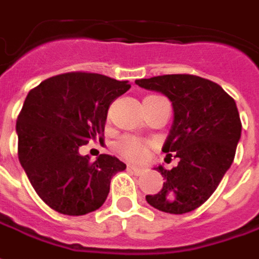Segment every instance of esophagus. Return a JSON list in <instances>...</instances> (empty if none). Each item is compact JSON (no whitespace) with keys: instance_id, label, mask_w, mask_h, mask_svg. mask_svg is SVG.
<instances>
[{"instance_id":"esophagus-1","label":"esophagus","mask_w":259,"mask_h":259,"mask_svg":"<svg viewBox=\"0 0 259 259\" xmlns=\"http://www.w3.org/2000/svg\"><path fill=\"white\" fill-rule=\"evenodd\" d=\"M128 170H130L131 173L135 174V176H142V174L145 173L144 168L137 167V166H134V164H128Z\"/></svg>"}]
</instances>
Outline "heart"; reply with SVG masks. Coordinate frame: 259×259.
Returning <instances> with one entry per match:
<instances>
[{"mask_svg":"<svg viewBox=\"0 0 259 259\" xmlns=\"http://www.w3.org/2000/svg\"><path fill=\"white\" fill-rule=\"evenodd\" d=\"M148 144L135 138V137H122V138L115 144V149L121 156H124L130 160H144L148 155Z\"/></svg>","mask_w":259,"mask_h":259,"instance_id":"obj_1","label":"heart"}]
</instances>
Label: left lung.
<instances>
[{"label":"left lung","mask_w":259,"mask_h":259,"mask_svg":"<svg viewBox=\"0 0 259 259\" xmlns=\"http://www.w3.org/2000/svg\"><path fill=\"white\" fill-rule=\"evenodd\" d=\"M135 83L171 102L173 124L162 150L180 159L171 170L156 166L166 181L146 201L166 213L191 212L213 194L232 166L241 137L236 102L222 86L195 75H162Z\"/></svg>","instance_id":"obj_1"}]
</instances>
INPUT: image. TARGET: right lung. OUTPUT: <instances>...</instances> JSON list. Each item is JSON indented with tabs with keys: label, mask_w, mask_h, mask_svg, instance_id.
<instances>
[{
	"label": "right lung",
	"mask_w": 259,
	"mask_h": 259,
	"mask_svg": "<svg viewBox=\"0 0 259 259\" xmlns=\"http://www.w3.org/2000/svg\"><path fill=\"white\" fill-rule=\"evenodd\" d=\"M131 85L106 75L69 72L43 80L27 93L18 121V156L37 195L58 213L99 209L110 181L125 164L100 155L92 163L79 148L102 141L110 104Z\"/></svg>",
	"instance_id": "right-lung-1"
}]
</instances>
